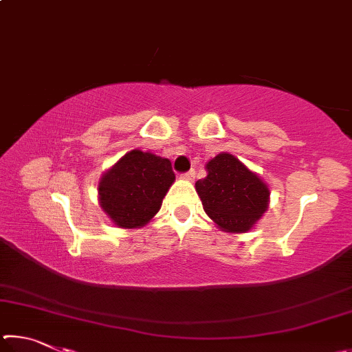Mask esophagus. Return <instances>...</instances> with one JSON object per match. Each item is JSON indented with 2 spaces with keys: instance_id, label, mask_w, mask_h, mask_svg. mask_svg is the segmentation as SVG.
<instances>
[{
  "instance_id": "esophagus-1",
  "label": "esophagus",
  "mask_w": 352,
  "mask_h": 352,
  "mask_svg": "<svg viewBox=\"0 0 352 352\" xmlns=\"http://www.w3.org/2000/svg\"><path fill=\"white\" fill-rule=\"evenodd\" d=\"M182 178H184V180H194V178H195V170L190 169L188 172H184V174H182Z\"/></svg>"
}]
</instances>
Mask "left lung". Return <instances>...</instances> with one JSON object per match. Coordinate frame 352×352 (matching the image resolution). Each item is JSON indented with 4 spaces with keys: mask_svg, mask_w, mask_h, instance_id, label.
<instances>
[{
    "mask_svg": "<svg viewBox=\"0 0 352 352\" xmlns=\"http://www.w3.org/2000/svg\"><path fill=\"white\" fill-rule=\"evenodd\" d=\"M206 170L195 183L205 212L225 231H248L269 205L267 184L230 153L212 158Z\"/></svg>",
    "mask_w": 352,
    "mask_h": 352,
    "instance_id": "1",
    "label": "left lung"
}]
</instances>
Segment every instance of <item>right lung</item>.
Segmentation results:
<instances>
[{
	"label": "right lung",
	"instance_id": "1",
	"mask_svg": "<svg viewBox=\"0 0 352 352\" xmlns=\"http://www.w3.org/2000/svg\"><path fill=\"white\" fill-rule=\"evenodd\" d=\"M174 180L168 158L132 151L100 178V206L115 225L140 228L158 212Z\"/></svg>",
	"mask_w": 352,
	"mask_h": 352
}]
</instances>
